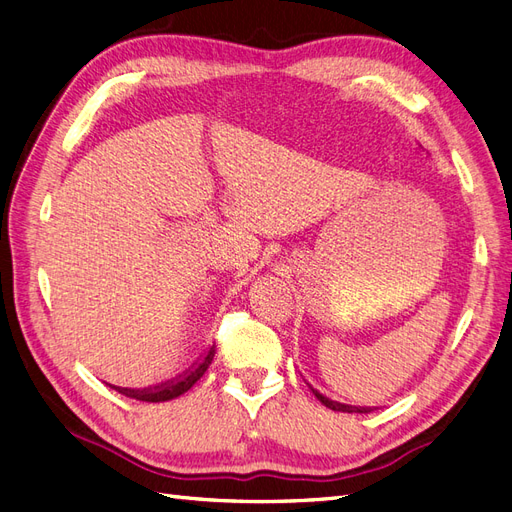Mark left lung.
<instances>
[{"mask_svg": "<svg viewBox=\"0 0 512 512\" xmlns=\"http://www.w3.org/2000/svg\"><path fill=\"white\" fill-rule=\"evenodd\" d=\"M314 392V396L321 400V403L325 405V407H329V409H334V411H347V413H353V411H357V413H368L370 409H357V407H349V405H340V403H336V400H329V398H325L323 394H319L316 390H312Z\"/></svg>", "mask_w": 512, "mask_h": 512, "instance_id": "1", "label": "left lung"}]
</instances>
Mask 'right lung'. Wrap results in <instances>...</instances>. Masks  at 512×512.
Wrapping results in <instances>:
<instances>
[{
    "instance_id": "right-lung-1",
    "label": "right lung",
    "mask_w": 512,
    "mask_h": 512,
    "mask_svg": "<svg viewBox=\"0 0 512 512\" xmlns=\"http://www.w3.org/2000/svg\"><path fill=\"white\" fill-rule=\"evenodd\" d=\"M213 355H215V349L211 347V351L206 353V357L202 359V362L196 368H191L189 372H185V375H181L178 379L165 383V385H157V388H150V390H124V388H118V392L124 394V396H129V398H135V400H144V403H163V400H172L176 396L185 394L191 388V385L204 375L206 368H209L211 362H213Z\"/></svg>"
}]
</instances>
